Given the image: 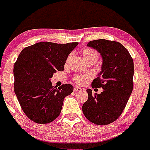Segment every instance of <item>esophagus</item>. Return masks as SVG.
I'll use <instances>...</instances> for the list:
<instances>
[{
    "label": "esophagus",
    "mask_w": 150,
    "mask_h": 150,
    "mask_svg": "<svg viewBox=\"0 0 150 150\" xmlns=\"http://www.w3.org/2000/svg\"><path fill=\"white\" fill-rule=\"evenodd\" d=\"M81 90V88L79 87H74V92H78V91Z\"/></svg>",
    "instance_id": "obj_1"
}]
</instances>
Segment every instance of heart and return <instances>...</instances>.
Masks as SVG:
<instances>
[{"label": "heart", "instance_id": "1", "mask_svg": "<svg viewBox=\"0 0 150 150\" xmlns=\"http://www.w3.org/2000/svg\"><path fill=\"white\" fill-rule=\"evenodd\" d=\"M81 53L85 60L87 63H96L99 58V54L95 50L91 49V48H84L81 50ZM70 57L68 58L67 62L68 61ZM89 78V75H77L73 77V81L76 82L78 85H84L87 80Z\"/></svg>", "mask_w": 150, "mask_h": 150}]
</instances>
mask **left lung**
I'll use <instances>...</instances> for the list:
<instances>
[{
	"mask_svg": "<svg viewBox=\"0 0 150 150\" xmlns=\"http://www.w3.org/2000/svg\"><path fill=\"white\" fill-rule=\"evenodd\" d=\"M87 46L96 49L102 57L100 73L92 81V88L102 87L101 94H92L87 89L88 99L82 105L86 118L99 125L110 124L123 113L133 89V60L128 51L115 41L97 39Z\"/></svg>",
	"mask_w": 150,
	"mask_h": 150,
	"instance_id": "8db88e82",
	"label": "left lung"
}]
</instances>
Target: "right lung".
I'll return each instance as SVG.
<instances>
[{"label":"right lung","mask_w":150,"mask_h":150,"mask_svg":"<svg viewBox=\"0 0 150 150\" xmlns=\"http://www.w3.org/2000/svg\"><path fill=\"white\" fill-rule=\"evenodd\" d=\"M78 43L39 42L21 51L14 65L15 93L22 111L32 121L52 122L61 113L63 100L73 92L65 84L53 87L50 78L63 71L68 55Z\"/></svg>","instance_id":"obj_1"}]
</instances>
